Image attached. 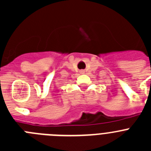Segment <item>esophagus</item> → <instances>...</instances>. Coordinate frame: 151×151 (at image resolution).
<instances>
[{"mask_svg":"<svg viewBox=\"0 0 151 151\" xmlns=\"http://www.w3.org/2000/svg\"><path fill=\"white\" fill-rule=\"evenodd\" d=\"M81 73H82V74H83V73H84L83 70H82V71H81Z\"/></svg>","mask_w":151,"mask_h":151,"instance_id":"obj_1","label":"esophagus"}]
</instances>
